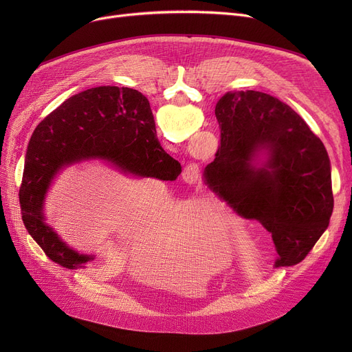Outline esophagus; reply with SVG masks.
<instances>
[{
  "mask_svg": "<svg viewBox=\"0 0 352 352\" xmlns=\"http://www.w3.org/2000/svg\"><path fill=\"white\" fill-rule=\"evenodd\" d=\"M182 177H184V179H186L187 182H190V184H195L197 181H198V177H199V168H198V165L197 164H190V165H187L186 168H184V174H182Z\"/></svg>",
  "mask_w": 352,
  "mask_h": 352,
  "instance_id": "1",
  "label": "esophagus"
}]
</instances>
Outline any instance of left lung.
<instances>
[{"mask_svg": "<svg viewBox=\"0 0 352 352\" xmlns=\"http://www.w3.org/2000/svg\"><path fill=\"white\" fill-rule=\"evenodd\" d=\"M219 144L207 186L239 215L271 232L276 267L301 263L328 228L334 208L322 141L295 111L265 92H227L215 107ZM260 149L269 153L261 167Z\"/></svg>", "mask_w": 352, "mask_h": 352, "instance_id": "1", "label": "left lung"}]
</instances>
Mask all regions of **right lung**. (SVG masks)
<instances>
[{
  "mask_svg": "<svg viewBox=\"0 0 352 352\" xmlns=\"http://www.w3.org/2000/svg\"><path fill=\"white\" fill-rule=\"evenodd\" d=\"M102 158L125 173L173 181L181 165L157 138L150 101L140 91L96 87L64 101L35 128L27 146L20 206L23 223L45 255L68 270L94 258L68 248L43 217L44 195L64 165Z\"/></svg>",
  "mask_w": 352,
  "mask_h": 352,
  "instance_id": "1",
  "label": "right lung"
}]
</instances>
